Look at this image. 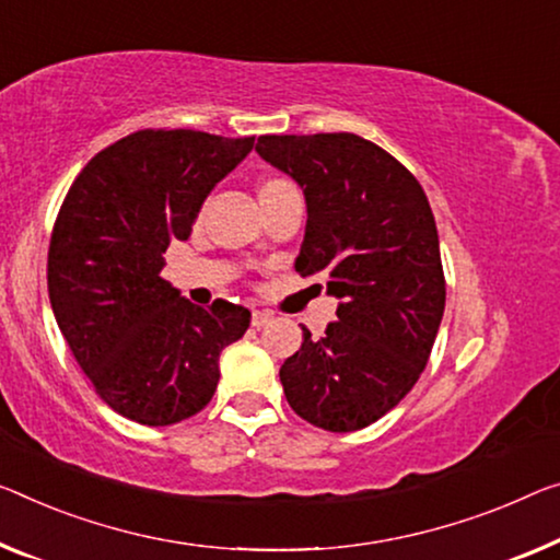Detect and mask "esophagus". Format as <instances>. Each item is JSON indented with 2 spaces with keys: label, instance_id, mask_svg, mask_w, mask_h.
Returning <instances> with one entry per match:
<instances>
[{
  "label": "esophagus",
  "instance_id": "obj_1",
  "mask_svg": "<svg viewBox=\"0 0 560 560\" xmlns=\"http://www.w3.org/2000/svg\"><path fill=\"white\" fill-rule=\"evenodd\" d=\"M270 320H272V313H268V310H253V317H250L253 328H265Z\"/></svg>",
  "mask_w": 560,
  "mask_h": 560
}]
</instances>
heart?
<instances>
[{
	"instance_id": "1",
	"label": "heart",
	"mask_w": 560,
	"mask_h": 560,
	"mask_svg": "<svg viewBox=\"0 0 560 560\" xmlns=\"http://www.w3.org/2000/svg\"><path fill=\"white\" fill-rule=\"evenodd\" d=\"M285 187H290L288 179H282V177H265L262 183H260V187H257V195H260V202H262V200H268V197L282 192V190H285Z\"/></svg>"
}]
</instances>
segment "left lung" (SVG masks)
<instances>
[{
    "label": "left lung",
    "instance_id": "1",
    "mask_svg": "<svg viewBox=\"0 0 560 560\" xmlns=\"http://www.w3.org/2000/svg\"><path fill=\"white\" fill-rule=\"evenodd\" d=\"M257 152L303 187L295 270L325 275L338 320L280 368L290 408L332 433L360 430L406 398L445 310L435 218L408 167L350 132L262 135Z\"/></svg>",
    "mask_w": 560,
    "mask_h": 560
}]
</instances>
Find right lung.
<instances>
[{
	"label": "right lung",
	"instance_id": "right-lung-1",
	"mask_svg": "<svg viewBox=\"0 0 560 560\" xmlns=\"http://www.w3.org/2000/svg\"><path fill=\"white\" fill-rule=\"evenodd\" d=\"M255 137L137 130L82 167L51 228L47 288L57 325L94 390L119 416L172 425L200 412L220 352L250 310L200 307L160 278L172 240H187L205 197Z\"/></svg>",
	"mask_w": 560,
	"mask_h": 560
}]
</instances>
